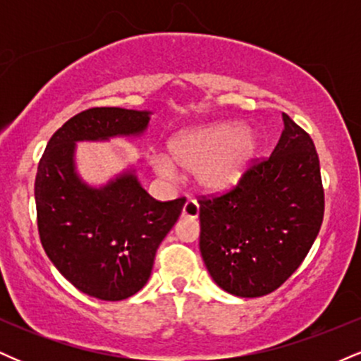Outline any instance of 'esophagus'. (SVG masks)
Masks as SVG:
<instances>
[{
  "instance_id": "esophagus-1",
  "label": "esophagus",
  "mask_w": 361,
  "mask_h": 361,
  "mask_svg": "<svg viewBox=\"0 0 361 361\" xmlns=\"http://www.w3.org/2000/svg\"><path fill=\"white\" fill-rule=\"evenodd\" d=\"M198 214H200V205H198L197 200H188L183 207V217L188 219H197Z\"/></svg>"
}]
</instances>
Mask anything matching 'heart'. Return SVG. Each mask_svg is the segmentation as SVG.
<instances>
[{
	"mask_svg": "<svg viewBox=\"0 0 361 361\" xmlns=\"http://www.w3.org/2000/svg\"><path fill=\"white\" fill-rule=\"evenodd\" d=\"M168 151L171 159L164 154L151 157L159 175L175 176V162L183 171L193 173L202 190L221 193L233 188L250 168L259 151V137L238 122H217L180 132L168 142Z\"/></svg>",
	"mask_w": 361,
	"mask_h": 361,
	"instance_id": "obj_1",
	"label": "heart"
}]
</instances>
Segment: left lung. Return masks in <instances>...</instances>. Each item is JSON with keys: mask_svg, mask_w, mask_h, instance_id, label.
I'll return each mask as SVG.
<instances>
[{"mask_svg": "<svg viewBox=\"0 0 361 361\" xmlns=\"http://www.w3.org/2000/svg\"><path fill=\"white\" fill-rule=\"evenodd\" d=\"M267 159L238 185L200 197V252L215 283L238 297H263L300 267L321 229L324 188L312 139L287 114Z\"/></svg>", "mask_w": 361, "mask_h": 361, "instance_id": "1", "label": "left lung"}]
</instances>
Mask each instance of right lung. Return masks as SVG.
Listing matches in <instances>:
<instances>
[{"label": "right lung", "mask_w": 361, "mask_h": 361, "mask_svg": "<svg viewBox=\"0 0 361 361\" xmlns=\"http://www.w3.org/2000/svg\"><path fill=\"white\" fill-rule=\"evenodd\" d=\"M147 123L149 111H81L52 135L37 168V227L45 255L66 280L94 299H128L147 283L157 247L186 198L154 200L134 173L91 188L74 171V147L80 140L139 135Z\"/></svg>", "instance_id": "obj_1"}]
</instances>
